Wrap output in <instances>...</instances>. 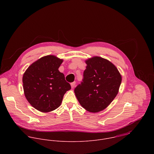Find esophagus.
Segmentation results:
<instances>
[{"label":"esophagus","mask_w":154,"mask_h":154,"mask_svg":"<svg viewBox=\"0 0 154 154\" xmlns=\"http://www.w3.org/2000/svg\"><path fill=\"white\" fill-rule=\"evenodd\" d=\"M75 84H76V82H72L71 84H70V85H71V87L72 88H73L75 87Z\"/></svg>","instance_id":"34e87169"}]
</instances>
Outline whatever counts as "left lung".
I'll list each match as a JSON object with an SVG mask.
<instances>
[{"label": "left lung", "instance_id": "left-lung-1", "mask_svg": "<svg viewBox=\"0 0 154 154\" xmlns=\"http://www.w3.org/2000/svg\"><path fill=\"white\" fill-rule=\"evenodd\" d=\"M85 63L82 82L74 91L83 108L97 112L104 110L116 97L122 76L116 66L102 57L95 56Z\"/></svg>", "mask_w": 154, "mask_h": 154}]
</instances>
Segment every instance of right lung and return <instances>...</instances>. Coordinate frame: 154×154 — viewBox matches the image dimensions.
I'll return each mask as SVG.
<instances>
[{"label":"right lung","instance_id":"add662e5","mask_svg":"<svg viewBox=\"0 0 154 154\" xmlns=\"http://www.w3.org/2000/svg\"><path fill=\"white\" fill-rule=\"evenodd\" d=\"M62 62V59L48 55L31 64L23 73L25 96L33 107L41 112L57 109L66 91L71 89L64 74L59 70Z\"/></svg>","mask_w":154,"mask_h":154}]
</instances>
